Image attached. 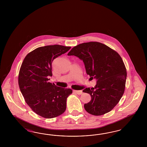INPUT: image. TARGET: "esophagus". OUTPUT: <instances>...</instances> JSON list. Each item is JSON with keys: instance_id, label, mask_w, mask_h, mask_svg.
I'll list each match as a JSON object with an SVG mask.
<instances>
[{"instance_id": "34e87169", "label": "esophagus", "mask_w": 147, "mask_h": 147, "mask_svg": "<svg viewBox=\"0 0 147 147\" xmlns=\"http://www.w3.org/2000/svg\"><path fill=\"white\" fill-rule=\"evenodd\" d=\"M73 92L74 93L78 94V95H81V94H82V90H73Z\"/></svg>"}]
</instances>
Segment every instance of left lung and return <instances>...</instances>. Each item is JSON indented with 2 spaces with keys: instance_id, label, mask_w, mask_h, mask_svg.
Here are the masks:
<instances>
[{
  "instance_id": "obj_1",
  "label": "left lung",
  "mask_w": 147,
  "mask_h": 147,
  "mask_svg": "<svg viewBox=\"0 0 147 147\" xmlns=\"http://www.w3.org/2000/svg\"><path fill=\"white\" fill-rule=\"evenodd\" d=\"M67 55L83 60L87 75L97 80L94 88H86L82 91L92 98L84 105L85 110L95 116L111 111L125 90L127 70L120 55L107 45L95 41L78 45Z\"/></svg>"
}]
</instances>
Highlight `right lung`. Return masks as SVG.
I'll return each mask as SVG.
<instances>
[{"label":"right lung","instance_id":"1","mask_svg":"<svg viewBox=\"0 0 147 147\" xmlns=\"http://www.w3.org/2000/svg\"><path fill=\"white\" fill-rule=\"evenodd\" d=\"M71 47L59 45L40 47L27 54L18 76V84L25 102L36 114L51 119L63 114L67 98L72 93L49 82L54 59L66 53Z\"/></svg>","mask_w":147,"mask_h":147}]
</instances>
